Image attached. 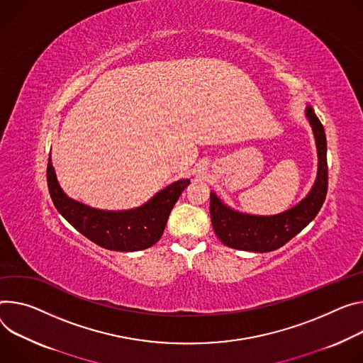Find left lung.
Instances as JSON below:
<instances>
[{
	"instance_id": "8db88e82",
	"label": "left lung",
	"mask_w": 363,
	"mask_h": 363,
	"mask_svg": "<svg viewBox=\"0 0 363 363\" xmlns=\"http://www.w3.org/2000/svg\"><path fill=\"white\" fill-rule=\"evenodd\" d=\"M306 116L313 127L317 155V179L306 199L278 216H249L225 207L214 192L210 194V214L217 238L228 247L249 252H272L288 243L318 214L327 194V142L324 127L311 107Z\"/></svg>"
}]
</instances>
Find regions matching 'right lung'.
Returning <instances> with one entry per match:
<instances>
[{"mask_svg": "<svg viewBox=\"0 0 363 363\" xmlns=\"http://www.w3.org/2000/svg\"><path fill=\"white\" fill-rule=\"evenodd\" d=\"M46 175L52 201L65 220L98 246L118 252H135L153 246L160 239L179 195L189 185L188 179L174 182L136 210L101 211L65 195L57 184L50 155Z\"/></svg>", "mask_w": 363, "mask_h": 363, "instance_id": "obj_1", "label": "right lung"}]
</instances>
